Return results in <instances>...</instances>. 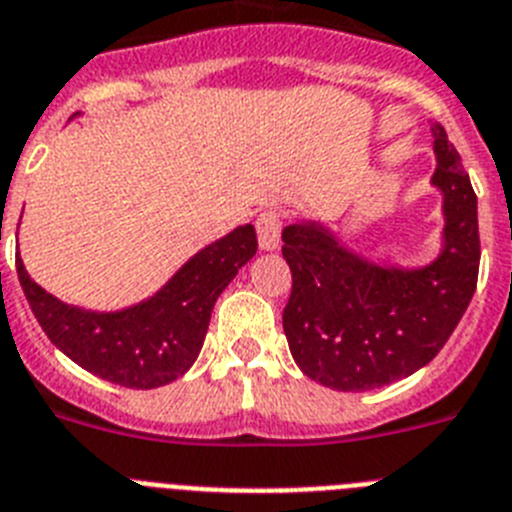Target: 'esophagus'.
I'll list each match as a JSON object with an SVG mask.
<instances>
[{
    "label": "esophagus",
    "instance_id": "34e87169",
    "mask_svg": "<svg viewBox=\"0 0 512 512\" xmlns=\"http://www.w3.org/2000/svg\"><path fill=\"white\" fill-rule=\"evenodd\" d=\"M257 242H260L262 252L278 250V242H281V216L278 213L268 211L257 219Z\"/></svg>",
    "mask_w": 512,
    "mask_h": 512
}]
</instances>
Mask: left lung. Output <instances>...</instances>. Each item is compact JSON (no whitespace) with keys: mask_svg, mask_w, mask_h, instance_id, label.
<instances>
[{"mask_svg":"<svg viewBox=\"0 0 512 512\" xmlns=\"http://www.w3.org/2000/svg\"><path fill=\"white\" fill-rule=\"evenodd\" d=\"M433 133L441 244L425 265L363 255L319 219L283 229L293 275L283 330L293 361L327 389L368 391L428 366L464 317L479 273L477 195L441 123Z\"/></svg>","mask_w":512,"mask_h":512,"instance_id":"1","label":"left lung"}]
</instances>
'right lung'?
<instances>
[{
	"label": "right lung",
	"mask_w": 512,
	"mask_h": 512,
	"mask_svg": "<svg viewBox=\"0 0 512 512\" xmlns=\"http://www.w3.org/2000/svg\"><path fill=\"white\" fill-rule=\"evenodd\" d=\"M255 252V226H237L182 262L149 299L115 311L56 299L30 278L22 257L17 278L38 324L66 358L126 389H157L188 373L206 340L213 304Z\"/></svg>",
	"instance_id": "obj_1"
}]
</instances>
